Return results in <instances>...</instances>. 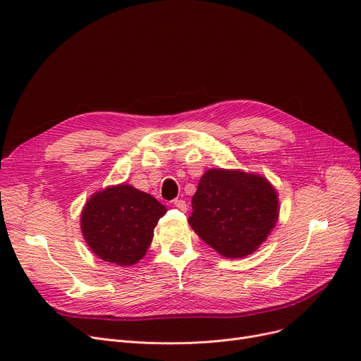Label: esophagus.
<instances>
[{
	"instance_id": "34e87169",
	"label": "esophagus",
	"mask_w": 361,
	"mask_h": 361,
	"mask_svg": "<svg viewBox=\"0 0 361 361\" xmlns=\"http://www.w3.org/2000/svg\"><path fill=\"white\" fill-rule=\"evenodd\" d=\"M173 204H174V206H176L179 211H183V212H185V211H187V202H185V200H182V199H176V200H174V202H173Z\"/></svg>"
}]
</instances>
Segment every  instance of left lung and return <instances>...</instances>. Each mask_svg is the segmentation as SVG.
Masks as SVG:
<instances>
[{"label":"left lung","mask_w":361,"mask_h":361,"mask_svg":"<svg viewBox=\"0 0 361 361\" xmlns=\"http://www.w3.org/2000/svg\"><path fill=\"white\" fill-rule=\"evenodd\" d=\"M188 223L218 255L239 259L267 241L279 221L277 190L259 173L209 169L192 195Z\"/></svg>","instance_id":"obj_1"}]
</instances>
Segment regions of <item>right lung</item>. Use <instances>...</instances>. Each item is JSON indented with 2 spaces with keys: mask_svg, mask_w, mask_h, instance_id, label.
<instances>
[{
  "mask_svg": "<svg viewBox=\"0 0 361 361\" xmlns=\"http://www.w3.org/2000/svg\"><path fill=\"white\" fill-rule=\"evenodd\" d=\"M167 207L129 183L94 192L81 212L87 245L104 262L130 267L145 257Z\"/></svg>",
  "mask_w": 361,
  "mask_h": 361,
  "instance_id": "add662e5",
  "label": "right lung"
}]
</instances>
